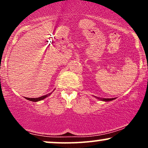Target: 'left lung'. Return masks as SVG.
<instances>
[{
	"label": "left lung",
	"mask_w": 148,
	"mask_h": 148,
	"mask_svg": "<svg viewBox=\"0 0 148 148\" xmlns=\"http://www.w3.org/2000/svg\"><path fill=\"white\" fill-rule=\"evenodd\" d=\"M101 100H103V101H112V100L115 99V98H111V99H109V98H103V99H101Z\"/></svg>",
	"instance_id": "1"
}]
</instances>
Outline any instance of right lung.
I'll use <instances>...</instances> for the list:
<instances>
[{
  "mask_svg": "<svg viewBox=\"0 0 148 148\" xmlns=\"http://www.w3.org/2000/svg\"><path fill=\"white\" fill-rule=\"evenodd\" d=\"M49 95H50V94L46 95L40 97H37V98H28V97H25V99H28V100H30V101H40V100L44 99L46 97H48Z\"/></svg>",
  "mask_w": 148,
  "mask_h": 148,
  "instance_id": "obj_1",
  "label": "right lung"
}]
</instances>
